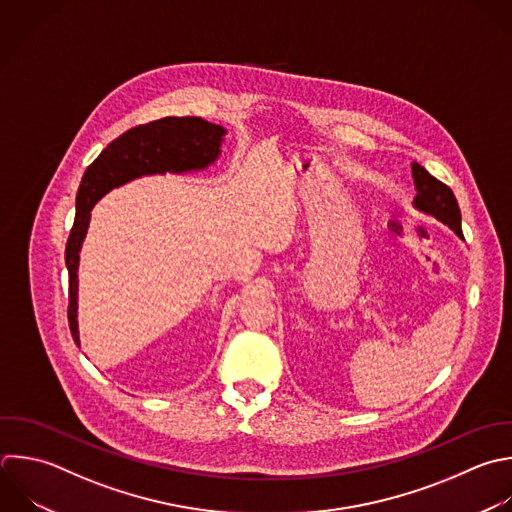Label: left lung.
Masks as SVG:
<instances>
[{"label":"left lung","mask_w":512,"mask_h":512,"mask_svg":"<svg viewBox=\"0 0 512 512\" xmlns=\"http://www.w3.org/2000/svg\"><path fill=\"white\" fill-rule=\"evenodd\" d=\"M412 178L418 190V194L414 196V206L426 214L436 216L462 238L460 208L452 190L434 176H430L420 164H412Z\"/></svg>","instance_id":"obj_1"}]
</instances>
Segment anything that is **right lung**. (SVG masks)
<instances>
[{
    "label": "right lung",
    "instance_id": "1",
    "mask_svg": "<svg viewBox=\"0 0 512 512\" xmlns=\"http://www.w3.org/2000/svg\"><path fill=\"white\" fill-rule=\"evenodd\" d=\"M224 134L222 126L202 118H162L124 132L88 166L76 196V220L66 244L70 274L68 322L78 346V262L94 204L112 188L146 174L206 168L218 158Z\"/></svg>",
    "mask_w": 512,
    "mask_h": 512
}]
</instances>
